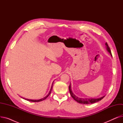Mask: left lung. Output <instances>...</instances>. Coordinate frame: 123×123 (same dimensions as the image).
<instances>
[{
	"mask_svg": "<svg viewBox=\"0 0 123 123\" xmlns=\"http://www.w3.org/2000/svg\"><path fill=\"white\" fill-rule=\"evenodd\" d=\"M106 46V49L109 52L111 55H112V53H111V51L110 49L109 46H108V45L107 44V43L106 42L105 43ZM69 92L70 93L71 96L78 103H81V104H93V103L97 102L100 100H101L104 97V96H103L101 98H79L78 97L76 96L75 95H74L72 91L71 90V83L69 85Z\"/></svg>",
	"mask_w": 123,
	"mask_h": 123,
	"instance_id": "left-lung-1",
	"label": "left lung"
}]
</instances>
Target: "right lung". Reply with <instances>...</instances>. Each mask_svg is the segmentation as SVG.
<instances>
[{"label": "right lung", "instance_id": "right-lung-1", "mask_svg": "<svg viewBox=\"0 0 123 123\" xmlns=\"http://www.w3.org/2000/svg\"><path fill=\"white\" fill-rule=\"evenodd\" d=\"M53 83H54V81H53V83H52V84L51 88V89H50V91H49L48 94L46 96H45V97H44V98H42V99H39V100H31V99H26V98H23V99H25V100H27V101H30V102H40V101H43V100H45V99H46L49 96V95L50 94V93H51V91H52V87H53Z\"/></svg>", "mask_w": 123, "mask_h": 123}]
</instances>
